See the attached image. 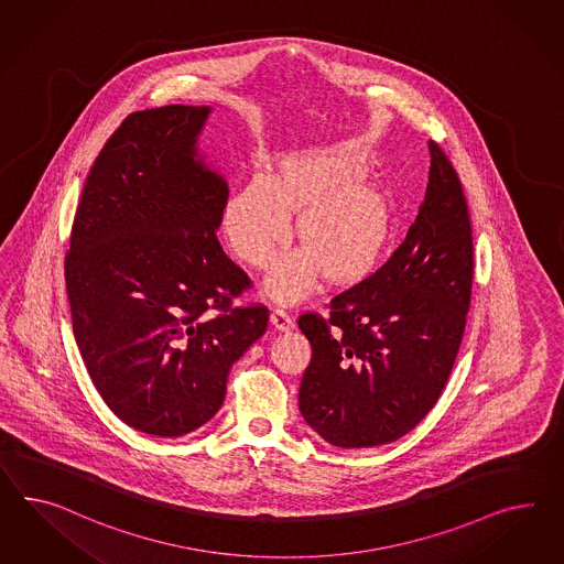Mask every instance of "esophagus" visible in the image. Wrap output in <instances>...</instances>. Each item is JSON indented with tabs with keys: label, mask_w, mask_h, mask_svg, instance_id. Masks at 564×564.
I'll use <instances>...</instances> for the list:
<instances>
[{
	"label": "esophagus",
	"mask_w": 564,
	"mask_h": 564,
	"mask_svg": "<svg viewBox=\"0 0 564 564\" xmlns=\"http://www.w3.org/2000/svg\"><path fill=\"white\" fill-rule=\"evenodd\" d=\"M271 321H273L274 328H279V330H290V328H293V316L281 305H274L273 310H271Z\"/></svg>",
	"instance_id": "esophagus-1"
}]
</instances>
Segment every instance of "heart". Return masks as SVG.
I'll use <instances>...</instances> for the list:
<instances>
[{
	"instance_id": "heart-1",
	"label": "heart",
	"mask_w": 564,
	"mask_h": 564,
	"mask_svg": "<svg viewBox=\"0 0 564 564\" xmlns=\"http://www.w3.org/2000/svg\"><path fill=\"white\" fill-rule=\"evenodd\" d=\"M345 176L316 162H290L274 174L254 176L229 198L224 228L234 252L252 267H271L285 248L291 209L305 250L283 260L271 279L276 297H297L316 283L352 281L371 269L386 240V212L366 186H343Z\"/></svg>"
}]
</instances>
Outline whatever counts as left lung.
Listing matches in <instances>:
<instances>
[{
	"instance_id": "1",
	"label": "left lung",
	"mask_w": 564,
	"mask_h": 564,
	"mask_svg": "<svg viewBox=\"0 0 564 564\" xmlns=\"http://www.w3.org/2000/svg\"><path fill=\"white\" fill-rule=\"evenodd\" d=\"M425 198L376 273L304 312L312 359L300 411L336 447L397 442L435 406L456 364L474 276L473 226L456 167L429 141Z\"/></svg>"
}]
</instances>
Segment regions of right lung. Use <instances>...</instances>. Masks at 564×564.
<instances>
[{
    "instance_id": "obj_1",
    "label": "right lung",
    "mask_w": 564,
    "mask_h": 564,
    "mask_svg": "<svg viewBox=\"0 0 564 564\" xmlns=\"http://www.w3.org/2000/svg\"><path fill=\"white\" fill-rule=\"evenodd\" d=\"M212 110L129 115L84 184L65 254L74 336L122 423L181 437L221 409L229 367L264 335L269 307L217 240L228 184L200 162Z\"/></svg>"
}]
</instances>
